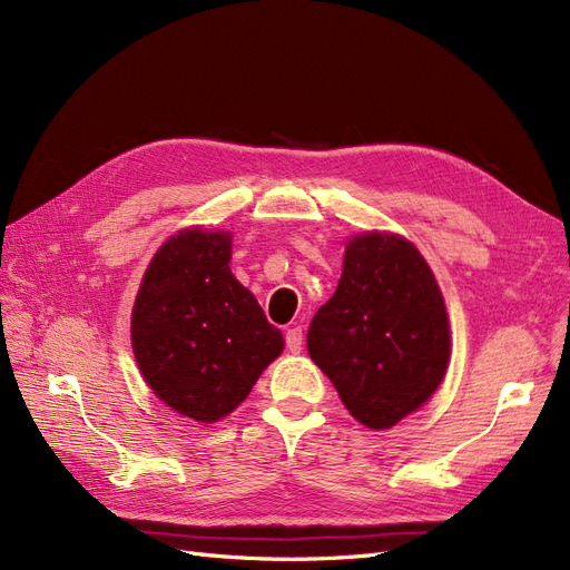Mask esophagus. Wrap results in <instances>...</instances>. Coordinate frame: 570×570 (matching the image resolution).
I'll use <instances>...</instances> for the list:
<instances>
[{"instance_id":"obj_1","label":"esophagus","mask_w":570,"mask_h":570,"mask_svg":"<svg viewBox=\"0 0 570 570\" xmlns=\"http://www.w3.org/2000/svg\"><path fill=\"white\" fill-rule=\"evenodd\" d=\"M285 344H287V350H289L292 354H299V352H302L304 335H302V327H299V325H295V327H287V333H285Z\"/></svg>"}]
</instances>
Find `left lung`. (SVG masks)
Masks as SVG:
<instances>
[{"instance_id": "1", "label": "left lung", "mask_w": 570, "mask_h": 570, "mask_svg": "<svg viewBox=\"0 0 570 570\" xmlns=\"http://www.w3.org/2000/svg\"><path fill=\"white\" fill-rule=\"evenodd\" d=\"M306 347L358 423L385 430L423 406L450 361V321L419 249L400 235L354 237Z\"/></svg>"}]
</instances>
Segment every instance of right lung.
<instances>
[{"mask_svg":"<svg viewBox=\"0 0 570 570\" xmlns=\"http://www.w3.org/2000/svg\"><path fill=\"white\" fill-rule=\"evenodd\" d=\"M228 262V233L180 230L151 258L132 306V352L145 381L199 423L228 416L283 352L281 331Z\"/></svg>","mask_w":570,"mask_h":570,"instance_id":"obj_1","label":"right lung"}]
</instances>
